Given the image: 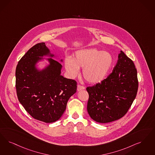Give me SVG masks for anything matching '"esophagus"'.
I'll use <instances>...</instances> for the list:
<instances>
[{
    "label": "esophagus",
    "instance_id": "esophagus-1",
    "mask_svg": "<svg viewBox=\"0 0 155 155\" xmlns=\"http://www.w3.org/2000/svg\"><path fill=\"white\" fill-rule=\"evenodd\" d=\"M85 89V87L81 86L80 85H77V91H81V90H84Z\"/></svg>",
    "mask_w": 155,
    "mask_h": 155
}]
</instances>
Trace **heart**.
<instances>
[{
	"label": "heart",
	"instance_id": "obj_1",
	"mask_svg": "<svg viewBox=\"0 0 155 155\" xmlns=\"http://www.w3.org/2000/svg\"><path fill=\"white\" fill-rule=\"evenodd\" d=\"M114 64V58L107 51L95 48L77 51L73 59L66 58L64 67L68 74L74 77L82 69V75L91 84H98L105 79Z\"/></svg>",
	"mask_w": 155,
	"mask_h": 155
}]
</instances>
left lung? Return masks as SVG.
Here are the masks:
<instances>
[{"label": "left lung", "mask_w": 155, "mask_h": 155, "mask_svg": "<svg viewBox=\"0 0 155 155\" xmlns=\"http://www.w3.org/2000/svg\"><path fill=\"white\" fill-rule=\"evenodd\" d=\"M138 82L133 62L122 51L112 72L93 87L89 94L87 111L94 121L105 124L122 118L136 97Z\"/></svg>", "instance_id": "left-lung-1"}]
</instances>
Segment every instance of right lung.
Returning <instances> with one entry per match:
<instances>
[{
	"label": "right lung",
	"instance_id": "right-lung-1",
	"mask_svg": "<svg viewBox=\"0 0 155 155\" xmlns=\"http://www.w3.org/2000/svg\"><path fill=\"white\" fill-rule=\"evenodd\" d=\"M43 56L51 58L47 59L49 64L39 70L36 64ZM55 57L45 43L37 44L22 56L15 70L19 101L33 118L45 123L60 119L77 87L75 81L61 75L62 64Z\"/></svg>",
	"mask_w": 155,
	"mask_h": 155
}]
</instances>
